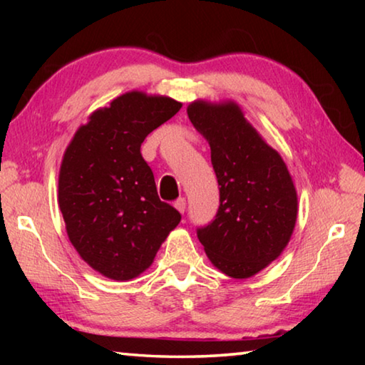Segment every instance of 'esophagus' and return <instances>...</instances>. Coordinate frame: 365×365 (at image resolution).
<instances>
[{"mask_svg": "<svg viewBox=\"0 0 365 365\" xmlns=\"http://www.w3.org/2000/svg\"><path fill=\"white\" fill-rule=\"evenodd\" d=\"M175 207L178 209V212H185V209H187V200L185 197H178V200L175 201Z\"/></svg>", "mask_w": 365, "mask_h": 365, "instance_id": "34e87169", "label": "esophagus"}]
</instances>
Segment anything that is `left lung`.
I'll list each match as a JSON object with an SVG mask.
<instances>
[{
    "label": "left lung",
    "instance_id": "left-lung-1",
    "mask_svg": "<svg viewBox=\"0 0 365 365\" xmlns=\"http://www.w3.org/2000/svg\"><path fill=\"white\" fill-rule=\"evenodd\" d=\"M187 113L211 146L220 196L215 217L196 228L197 240L225 275L248 279L289 242L298 214L293 180L235 103L195 101Z\"/></svg>",
    "mask_w": 365,
    "mask_h": 365
}]
</instances>
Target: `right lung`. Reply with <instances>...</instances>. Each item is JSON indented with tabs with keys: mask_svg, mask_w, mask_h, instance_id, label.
I'll list each match as a JSON object with an SVG mask.
<instances>
[{
	"mask_svg": "<svg viewBox=\"0 0 365 365\" xmlns=\"http://www.w3.org/2000/svg\"><path fill=\"white\" fill-rule=\"evenodd\" d=\"M168 96L130 91L98 109L73 135L59 170V207L80 257L113 280L153 264L182 215L160 201L141 143L180 110Z\"/></svg>",
	"mask_w": 365,
	"mask_h": 365,
	"instance_id": "1",
	"label": "right lung"
}]
</instances>
